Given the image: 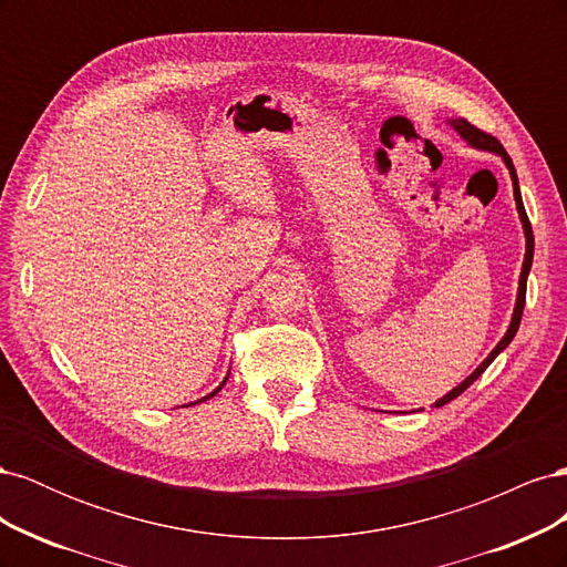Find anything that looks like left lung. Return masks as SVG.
I'll use <instances>...</instances> for the list:
<instances>
[{
    "mask_svg": "<svg viewBox=\"0 0 567 567\" xmlns=\"http://www.w3.org/2000/svg\"><path fill=\"white\" fill-rule=\"evenodd\" d=\"M454 127H456V132L463 136V140H466L468 144H473V146H477V148H487V151H494V153H499V156H504V163L508 165V169H511V179H513V196H516V205H518V213H520V219H523V227H525V236H527V250H525V262H523V271H520V288H518V302H516V312H513V321H511V326H508V331H506V336L499 340V346H496L492 352H489V357L485 359L483 364H480L466 381H463L458 388H454L450 394H444L442 400H437L435 402V406H442V404H447V402H452V400H456L458 394L466 390V388H471L480 375H483V371L494 362L496 359V354H499L508 342L513 340V336L518 333V326H520V319H523V310H525V293H527V274H529V267H532V255H535V236H532V225H529V219H527V213H525V205H523V198H520V188H518V175H516V167H513V163H511V158H508V153L504 151V146H502V142L496 140V136H492L489 132H485V130H480V127H475V125H471L468 120H463V117H458V120H454L452 123Z\"/></svg>",
    "mask_w": 567,
    "mask_h": 567,
    "instance_id": "8db88e82",
    "label": "left lung"
}]
</instances>
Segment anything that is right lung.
<instances>
[{
  "label": "right lung",
  "mask_w": 567,
  "mask_h": 567,
  "mask_svg": "<svg viewBox=\"0 0 567 567\" xmlns=\"http://www.w3.org/2000/svg\"><path fill=\"white\" fill-rule=\"evenodd\" d=\"M225 383H227V381H225ZM225 383H221V385H225ZM221 385H219V388H217V390H215V392H210V394H208V398H203V400H210V398H215V394H217V392H219V390H221Z\"/></svg>",
  "instance_id": "add662e5"
}]
</instances>
